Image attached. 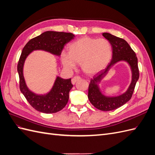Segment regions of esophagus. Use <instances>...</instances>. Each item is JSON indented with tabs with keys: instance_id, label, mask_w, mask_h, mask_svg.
<instances>
[{
	"instance_id": "obj_1",
	"label": "esophagus",
	"mask_w": 155,
	"mask_h": 155,
	"mask_svg": "<svg viewBox=\"0 0 155 155\" xmlns=\"http://www.w3.org/2000/svg\"><path fill=\"white\" fill-rule=\"evenodd\" d=\"M79 79H81V77L80 76H75L72 79V83L73 85H74L78 81H79Z\"/></svg>"
}]
</instances>
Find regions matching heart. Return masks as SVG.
I'll list each match as a JSON object with an SVG mask.
<instances>
[{
  "label": "heart",
  "instance_id": "obj_1",
  "mask_svg": "<svg viewBox=\"0 0 155 155\" xmlns=\"http://www.w3.org/2000/svg\"><path fill=\"white\" fill-rule=\"evenodd\" d=\"M112 48L105 39L84 37L73 42L68 46V53L61 54L63 66L73 69L76 63L88 74H94L104 70L112 59Z\"/></svg>",
  "mask_w": 155,
  "mask_h": 155
}]
</instances>
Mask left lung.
Masks as SVG:
<instances>
[{"label": "left lung", "instance_id": "8db88e82", "mask_svg": "<svg viewBox=\"0 0 155 155\" xmlns=\"http://www.w3.org/2000/svg\"><path fill=\"white\" fill-rule=\"evenodd\" d=\"M103 36L109 40L112 48V59L107 67L94 76L88 86V97L96 109L103 111L115 110L129 101L134 90L136 83L139 78L138 59L133 50L125 40L109 33H103ZM125 60L130 65L132 71V81L127 91L123 95L116 97H107L101 92L97 84L100 82L110 68L118 61Z\"/></svg>", "mask_w": 155, "mask_h": 155}]
</instances>
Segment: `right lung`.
Listing matches in <instances>:
<instances>
[{
	"label": "right lung",
	"mask_w": 155,
	"mask_h": 155,
	"mask_svg": "<svg viewBox=\"0 0 155 155\" xmlns=\"http://www.w3.org/2000/svg\"><path fill=\"white\" fill-rule=\"evenodd\" d=\"M74 37V35L71 33L47 31L30 40L23 48L17 64L19 87L26 100L36 110L50 114L62 110L68 103L69 92L73 85L71 78L64 79L57 77L52 88L48 94H35L28 88L23 76V66L26 58L32 51L36 50H45L60 55L64 45Z\"/></svg>",
	"instance_id": "right-lung-1"
}]
</instances>
